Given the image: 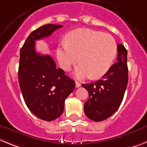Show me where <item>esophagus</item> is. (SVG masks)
Instances as JSON below:
<instances>
[{"instance_id": "1", "label": "esophagus", "mask_w": 147, "mask_h": 147, "mask_svg": "<svg viewBox=\"0 0 147 147\" xmlns=\"http://www.w3.org/2000/svg\"><path fill=\"white\" fill-rule=\"evenodd\" d=\"M75 84H76V88H79V87L81 86V84H80L79 82H76V83H75Z\"/></svg>"}]
</instances>
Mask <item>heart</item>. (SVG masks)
I'll list each match as a JSON object with an SVG mask.
<instances>
[{"label":"heart","instance_id":"heart-1","mask_svg":"<svg viewBox=\"0 0 147 147\" xmlns=\"http://www.w3.org/2000/svg\"><path fill=\"white\" fill-rule=\"evenodd\" d=\"M57 57L62 69L68 71L79 61L75 71L77 79L90 76L98 78L110 69L117 54V44L112 35L102 32L80 28L70 32L67 42L57 49Z\"/></svg>","mask_w":147,"mask_h":147}]
</instances>
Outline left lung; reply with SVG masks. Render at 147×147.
Instances as JSON below:
<instances>
[{
	"instance_id": "1",
	"label": "left lung",
	"mask_w": 147,
	"mask_h": 147,
	"mask_svg": "<svg viewBox=\"0 0 147 147\" xmlns=\"http://www.w3.org/2000/svg\"><path fill=\"white\" fill-rule=\"evenodd\" d=\"M117 62L100 80L82 85L89 93L84 111L94 121H102L113 115L124 98L128 83L127 51L122 44L117 45Z\"/></svg>"
}]
</instances>
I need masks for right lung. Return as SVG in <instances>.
I'll return each mask as SVG.
<instances>
[{
	"instance_id": "obj_1",
	"label": "right lung",
	"mask_w": 147,
	"mask_h": 147,
	"mask_svg": "<svg viewBox=\"0 0 147 147\" xmlns=\"http://www.w3.org/2000/svg\"><path fill=\"white\" fill-rule=\"evenodd\" d=\"M62 25L46 24L30 34L20 51L18 81L23 99L30 111L42 120H55L64 110L66 98L75 82L65 74L49 55L35 50V41L50 36Z\"/></svg>"
}]
</instances>
